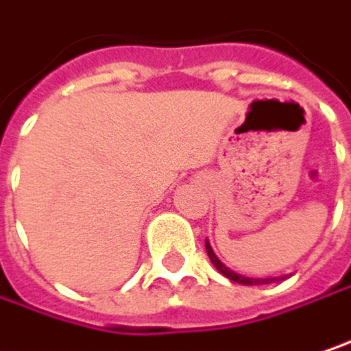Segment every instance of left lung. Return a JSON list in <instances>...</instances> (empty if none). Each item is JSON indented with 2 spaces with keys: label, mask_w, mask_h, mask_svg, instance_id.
<instances>
[{
  "label": "left lung",
  "mask_w": 351,
  "mask_h": 351,
  "mask_svg": "<svg viewBox=\"0 0 351 351\" xmlns=\"http://www.w3.org/2000/svg\"><path fill=\"white\" fill-rule=\"evenodd\" d=\"M204 246H206V254L210 258V262L215 264V268H217L222 276H226V278L232 280V282L244 284V286H260V284H270V282H278V280L286 278V276H282V278H248V276H244V274H238L234 270H230V268L215 254V250H213V246H210L208 240H204Z\"/></svg>",
  "instance_id": "obj_1"
}]
</instances>
